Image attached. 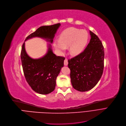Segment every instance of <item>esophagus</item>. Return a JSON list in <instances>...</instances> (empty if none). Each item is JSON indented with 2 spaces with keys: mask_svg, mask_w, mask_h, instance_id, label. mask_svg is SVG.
<instances>
[{
  "mask_svg": "<svg viewBox=\"0 0 126 126\" xmlns=\"http://www.w3.org/2000/svg\"><path fill=\"white\" fill-rule=\"evenodd\" d=\"M68 64V59H65L64 61V65H65V66H67Z\"/></svg>",
  "mask_w": 126,
  "mask_h": 126,
  "instance_id": "esophagus-1",
  "label": "esophagus"
}]
</instances>
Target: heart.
<instances>
[{
    "instance_id": "obj_1",
    "label": "heart",
    "mask_w": 126,
    "mask_h": 126,
    "mask_svg": "<svg viewBox=\"0 0 126 126\" xmlns=\"http://www.w3.org/2000/svg\"><path fill=\"white\" fill-rule=\"evenodd\" d=\"M88 37V33L86 31L70 28L63 32L59 40L54 41L53 46L60 54H63L65 49L69 47L70 55L76 56L85 48Z\"/></svg>"
}]
</instances>
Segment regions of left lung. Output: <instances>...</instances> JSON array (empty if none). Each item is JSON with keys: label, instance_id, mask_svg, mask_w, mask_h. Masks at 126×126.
<instances>
[{"label": "left lung", "instance_id": "obj_1", "mask_svg": "<svg viewBox=\"0 0 126 126\" xmlns=\"http://www.w3.org/2000/svg\"><path fill=\"white\" fill-rule=\"evenodd\" d=\"M91 39L85 50L68 60L73 87L80 92L93 88L102 76L104 70V48L99 38L90 31Z\"/></svg>", "mask_w": 126, "mask_h": 126}]
</instances>
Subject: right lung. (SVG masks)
<instances>
[{
	"label": "right lung",
	"mask_w": 126,
	"mask_h": 126,
	"mask_svg": "<svg viewBox=\"0 0 126 126\" xmlns=\"http://www.w3.org/2000/svg\"><path fill=\"white\" fill-rule=\"evenodd\" d=\"M61 26V23H57L40 27L26 38L25 41L34 37H39L50 43L47 44V52L43 57L32 58L26 51L25 43L22 47L21 60L26 79L33 90L40 94H47L54 90L56 78L63 67L65 58L56 56L53 52L51 45Z\"/></svg>",
	"instance_id": "right-lung-1"
}]
</instances>
